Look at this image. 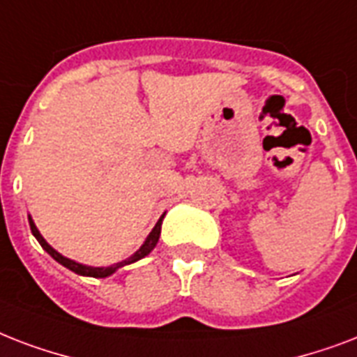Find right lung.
Instances as JSON below:
<instances>
[{
	"label": "right lung",
	"instance_id": "1",
	"mask_svg": "<svg viewBox=\"0 0 357 357\" xmlns=\"http://www.w3.org/2000/svg\"><path fill=\"white\" fill-rule=\"evenodd\" d=\"M165 212L162 214V218L158 220V223L154 225V229L149 233V236L145 238V242L141 244V248L137 251H135L134 255H130L128 259H124V261L121 262H115V264H112V266H87V264H82V262H76L73 261V259H68V257L61 255L59 251H55L52 245L44 240V236L40 233H38L37 225H35V222H33L31 216H27V220H29V227H31V233L33 236L38 240V244L43 245V250L48 253L50 257H54L55 261L59 262V264H63L65 268H68V270H73L74 273H78V275H87V278H107V275H112V273H115L119 270V268L126 266V264H132V262L139 261V259H143V257H147L151 251L156 248V244H158V238H160V231H162V220H164Z\"/></svg>",
	"mask_w": 357,
	"mask_h": 357
}]
</instances>
